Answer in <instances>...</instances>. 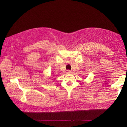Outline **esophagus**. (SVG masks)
Masks as SVG:
<instances>
[{"instance_id": "1", "label": "esophagus", "mask_w": 127, "mask_h": 127, "mask_svg": "<svg viewBox=\"0 0 127 127\" xmlns=\"http://www.w3.org/2000/svg\"><path fill=\"white\" fill-rule=\"evenodd\" d=\"M67 74H70V73H71V71H70V70H67Z\"/></svg>"}]
</instances>
